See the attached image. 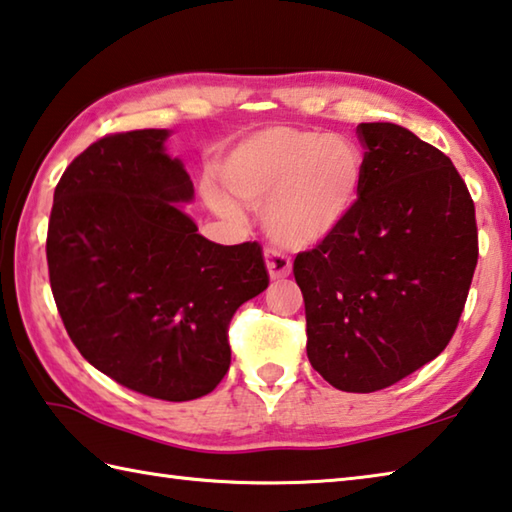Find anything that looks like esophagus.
Listing matches in <instances>:
<instances>
[{
	"mask_svg": "<svg viewBox=\"0 0 512 512\" xmlns=\"http://www.w3.org/2000/svg\"><path fill=\"white\" fill-rule=\"evenodd\" d=\"M266 266L273 280H282V277L291 275V257L277 248H266Z\"/></svg>",
	"mask_w": 512,
	"mask_h": 512,
	"instance_id": "esophagus-1",
	"label": "esophagus"
}]
</instances>
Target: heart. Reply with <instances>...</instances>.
<instances>
[{
    "mask_svg": "<svg viewBox=\"0 0 512 512\" xmlns=\"http://www.w3.org/2000/svg\"><path fill=\"white\" fill-rule=\"evenodd\" d=\"M221 181L241 203L264 208V226L275 241L304 248L331 237L356 208L362 156L347 138L273 127L228 154ZM206 197L221 217L241 219L224 192L210 188Z\"/></svg>",
    "mask_w": 512,
    "mask_h": 512,
    "instance_id": "obj_1",
    "label": "heart"
}]
</instances>
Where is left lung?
Returning a JSON list of instances; mask_svg holds the SVG:
<instances>
[{
    "label": "left lung",
    "mask_w": 512,
    "mask_h": 512,
    "mask_svg": "<svg viewBox=\"0 0 512 512\" xmlns=\"http://www.w3.org/2000/svg\"><path fill=\"white\" fill-rule=\"evenodd\" d=\"M362 190L349 219L297 253L306 356L329 385L369 394L434 360L457 331L479 237L466 181L394 123H360Z\"/></svg>",
    "instance_id": "left-lung-1"
}]
</instances>
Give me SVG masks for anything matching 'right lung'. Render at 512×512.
Instances as JSON below:
<instances>
[{
    "label": "right lung",
    "instance_id": "obj_1",
    "mask_svg": "<svg viewBox=\"0 0 512 512\" xmlns=\"http://www.w3.org/2000/svg\"><path fill=\"white\" fill-rule=\"evenodd\" d=\"M167 129L91 143L55 185L49 282L69 338L102 374L161 401H192L230 367L228 327L268 286L262 246H221L174 203L192 199Z\"/></svg>",
    "mask_w": 512,
    "mask_h": 512
}]
</instances>
